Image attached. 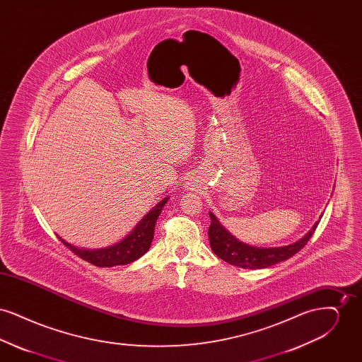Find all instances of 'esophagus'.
<instances>
[{
    "label": "esophagus",
    "mask_w": 362,
    "mask_h": 362,
    "mask_svg": "<svg viewBox=\"0 0 362 362\" xmlns=\"http://www.w3.org/2000/svg\"><path fill=\"white\" fill-rule=\"evenodd\" d=\"M199 186V182L195 176H189L186 180V189H195Z\"/></svg>",
    "instance_id": "obj_1"
}]
</instances>
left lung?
Segmentation results:
<instances>
[{"instance_id": "1", "label": "left lung", "mask_w": 362, "mask_h": 362, "mask_svg": "<svg viewBox=\"0 0 362 362\" xmlns=\"http://www.w3.org/2000/svg\"><path fill=\"white\" fill-rule=\"evenodd\" d=\"M209 214L211 221L207 235L211 251L226 263L250 270L266 269L293 257L308 243L320 221H316L308 230V233H305L300 240L294 241L289 245L257 247L236 239L230 232H228V229H225L224 225L217 220V217L211 211H209ZM319 218H322V216Z\"/></svg>"}]
</instances>
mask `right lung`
Here are the masks:
<instances>
[{
	"label": "right lung",
	"instance_id": "obj_1",
	"mask_svg": "<svg viewBox=\"0 0 362 362\" xmlns=\"http://www.w3.org/2000/svg\"><path fill=\"white\" fill-rule=\"evenodd\" d=\"M170 197L161 199L156 206L152 207L138 223L134 229L121 241L104 247V248H84L73 245L59 238L69 250L86 262L99 267H112L129 264L141 258L148 252L155 236V225L161 210L167 204Z\"/></svg>",
	"mask_w": 362,
	"mask_h": 362
}]
</instances>
